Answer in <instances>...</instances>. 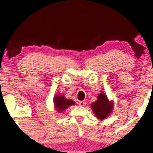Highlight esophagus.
Returning a JSON list of instances; mask_svg holds the SVG:
<instances>
[{"label":"esophagus","mask_w":153,"mask_h":153,"mask_svg":"<svg viewBox=\"0 0 153 153\" xmlns=\"http://www.w3.org/2000/svg\"><path fill=\"white\" fill-rule=\"evenodd\" d=\"M79 105L80 106H85L86 105V102L85 101H79Z\"/></svg>","instance_id":"obj_1"}]
</instances>
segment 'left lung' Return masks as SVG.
I'll return each instance as SVG.
<instances>
[{
	"label": "left lung",
	"mask_w": 153,
	"mask_h": 153,
	"mask_svg": "<svg viewBox=\"0 0 153 153\" xmlns=\"http://www.w3.org/2000/svg\"><path fill=\"white\" fill-rule=\"evenodd\" d=\"M114 103L112 101H109L107 96L103 93L98 94L97 100L91 104V108L95 116L98 119L103 120L106 118L111 114Z\"/></svg>",
	"instance_id": "left-lung-1"
}]
</instances>
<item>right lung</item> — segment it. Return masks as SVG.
Returning a JSON list of instances; mask_svg holds the SVG:
<instances>
[{"instance_id": "right-lung-1", "label": "right lung", "mask_w": 153, "mask_h": 153, "mask_svg": "<svg viewBox=\"0 0 153 153\" xmlns=\"http://www.w3.org/2000/svg\"><path fill=\"white\" fill-rule=\"evenodd\" d=\"M55 109L58 112L62 113L65 111L68 107L74 105V102L72 100L66 99L63 95H56L53 99Z\"/></svg>"}]
</instances>
